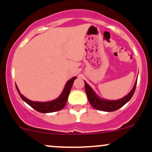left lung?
I'll return each instance as SVG.
<instances>
[{
    "label": "left lung",
    "instance_id": "left-lung-1",
    "mask_svg": "<svg viewBox=\"0 0 152 152\" xmlns=\"http://www.w3.org/2000/svg\"><path fill=\"white\" fill-rule=\"evenodd\" d=\"M85 84V91L86 94L87 95L88 100L91 104V105L96 110L104 112H113L115 111L119 108L122 107L123 105L126 104L131 97L133 96V94L136 90V84H137V79H136V82H135L133 87L129 93L123 98L116 100H109V99H103L100 96H98L96 92L93 90L92 88L89 86L86 81H84Z\"/></svg>",
    "mask_w": 152,
    "mask_h": 152
}]
</instances>
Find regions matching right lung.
Instances as JSON below:
<instances>
[{"label":"right lung","instance_id":"1","mask_svg":"<svg viewBox=\"0 0 152 152\" xmlns=\"http://www.w3.org/2000/svg\"><path fill=\"white\" fill-rule=\"evenodd\" d=\"M76 79V76H74V77L71 78V79L68 80L67 82H66V85H65L63 91L61 92V94H60V96H58V98H56V99H53V100L48 102H36L30 100V99L25 97L24 95L21 94L19 88L16 86V87L19 96H21V98L23 99V101H24L26 104H28L29 106H31L33 109H34L35 110L42 113H53V112L61 110H62L65 107V105H66L68 100V95H69L71 87H72L73 83Z\"/></svg>","mask_w":152,"mask_h":152}]
</instances>
